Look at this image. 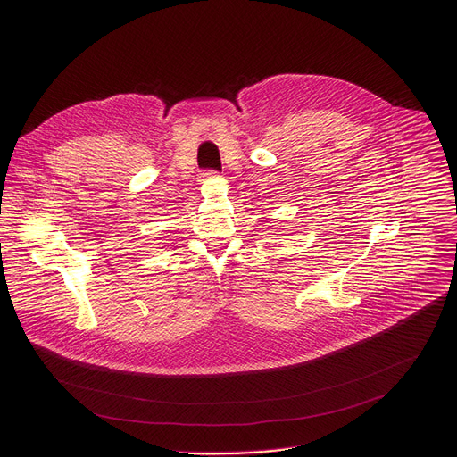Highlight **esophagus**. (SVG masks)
<instances>
[{"instance_id":"esophagus-1","label":"esophagus","mask_w":457,"mask_h":457,"mask_svg":"<svg viewBox=\"0 0 457 457\" xmlns=\"http://www.w3.org/2000/svg\"><path fill=\"white\" fill-rule=\"evenodd\" d=\"M205 176H214V172H205Z\"/></svg>"}]
</instances>
